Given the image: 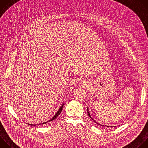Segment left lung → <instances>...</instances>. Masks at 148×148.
I'll return each instance as SVG.
<instances>
[{"label": "left lung", "instance_id": "obj_1", "mask_svg": "<svg viewBox=\"0 0 148 148\" xmlns=\"http://www.w3.org/2000/svg\"><path fill=\"white\" fill-rule=\"evenodd\" d=\"M87 113H88V116L90 117V118L91 119H92V120H94L93 119H92V118L91 116V115H90V112H89V110H88V108H87ZM94 122L97 123V124H98V125H101V126H103V125H100V124H99L98 123H97V122H96L95 121H94ZM107 126V127H110V126ZM111 127H112V126H111Z\"/></svg>", "mask_w": 148, "mask_h": 148}]
</instances>
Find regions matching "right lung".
<instances>
[{
  "mask_svg": "<svg viewBox=\"0 0 148 148\" xmlns=\"http://www.w3.org/2000/svg\"><path fill=\"white\" fill-rule=\"evenodd\" d=\"M63 105H64V103H63L62 104V105L60 107V108L58 109V111L57 112V113L54 115V116L53 117V118H51V119H50L49 121H46V122H43V123H39L38 125H47L48 123H49V122H50L51 121H53L54 119H56L59 115H60V114L61 113V111L62 110V107H63ZM29 125H30V124H29ZM31 125H34V126H35L36 125H32V124H31Z\"/></svg>",
  "mask_w": 148,
  "mask_h": 148,
  "instance_id": "add662e5",
  "label": "right lung"
}]
</instances>
